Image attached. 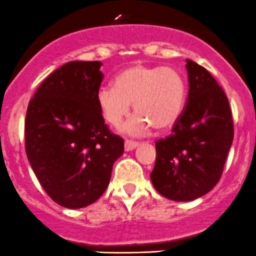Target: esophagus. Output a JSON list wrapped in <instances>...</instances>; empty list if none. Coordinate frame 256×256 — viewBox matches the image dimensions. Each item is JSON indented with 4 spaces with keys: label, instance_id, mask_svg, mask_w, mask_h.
Wrapping results in <instances>:
<instances>
[{
    "label": "esophagus",
    "instance_id": "obj_1",
    "mask_svg": "<svg viewBox=\"0 0 256 256\" xmlns=\"http://www.w3.org/2000/svg\"><path fill=\"white\" fill-rule=\"evenodd\" d=\"M136 146H138V142H136V140H129V139H127V140L124 142V149L127 152L133 150Z\"/></svg>",
    "mask_w": 256,
    "mask_h": 256
}]
</instances>
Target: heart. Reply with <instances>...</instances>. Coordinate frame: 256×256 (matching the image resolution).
<instances>
[{
  "instance_id": "1",
  "label": "heart",
  "mask_w": 256,
  "mask_h": 256,
  "mask_svg": "<svg viewBox=\"0 0 256 256\" xmlns=\"http://www.w3.org/2000/svg\"><path fill=\"white\" fill-rule=\"evenodd\" d=\"M186 96V80L176 68L136 64L122 70L113 87L100 88L97 103L106 122L116 128L128 117L134 103L138 116L129 120L124 130L140 136L150 127L170 128L183 112Z\"/></svg>"
}]
</instances>
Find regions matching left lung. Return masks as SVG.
Instances as JSON below:
<instances>
[{
  "mask_svg": "<svg viewBox=\"0 0 256 256\" xmlns=\"http://www.w3.org/2000/svg\"><path fill=\"white\" fill-rule=\"evenodd\" d=\"M189 92L170 136L156 142L152 183L176 202L194 200L216 186L234 138L229 100L204 67L186 60Z\"/></svg>",
  "mask_w": 256,
  "mask_h": 256,
  "instance_id": "1",
  "label": "left lung"
}]
</instances>
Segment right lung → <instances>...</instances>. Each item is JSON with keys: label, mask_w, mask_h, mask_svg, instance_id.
<instances>
[{"label": "right lung", "mask_w": 256, "mask_h": 256, "mask_svg": "<svg viewBox=\"0 0 256 256\" xmlns=\"http://www.w3.org/2000/svg\"><path fill=\"white\" fill-rule=\"evenodd\" d=\"M100 66L66 63L43 80L27 108V158L46 193L64 208L100 199L124 152V140L110 130L98 107Z\"/></svg>", "instance_id": "add662e5"}]
</instances>
